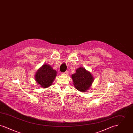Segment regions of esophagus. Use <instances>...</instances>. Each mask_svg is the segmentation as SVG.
<instances>
[{
  "label": "esophagus",
  "mask_w": 133,
  "mask_h": 133,
  "mask_svg": "<svg viewBox=\"0 0 133 133\" xmlns=\"http://www.w3.org/2000/svg\"><path fill=\"white\" fill-rule=\"evenodd\" d=\"M63 74H66V75H67V74H68V71H65V72H64Z\"/></svg>",
  "instance_id": "obj_1"
}]
</instances>
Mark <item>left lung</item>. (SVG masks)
<instances>
[{
	"label": "left lung",
	"instance_id": "left-lung-1",
	"mask_svg": "<svg viewBox=\"0 0 133 133\" xmlns=\"http://www.w3.org/2000/svg\"><path fill=\"white\" fill-rule=\"evenodd\" d=\"M75 87L81 92H85L91 86L93 77L91 73L83 67L76 70V73L72 75Z\"/></svg>",
	"mask_w": 133,
	"mask_h": 133
}]
</instances>
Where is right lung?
Segmentation results:
<instances>
[{
	"label": "right lung",
	"instance_id": "obj_1",
	"mask_svg": "<svg viewBox=\"0 0 133 133\" xmlns=\"http://www.w3.org/2000/svg\"><path fill=\"white\" fill-rule=\"evenodd\" d=\"M57 72L50 65L45 64L38 70L35 75V80L42 87L50 86L56 76Z\"/></svg>",
	"mask_w": 133,
	"mask_h": 133
}]
</instances>
